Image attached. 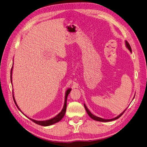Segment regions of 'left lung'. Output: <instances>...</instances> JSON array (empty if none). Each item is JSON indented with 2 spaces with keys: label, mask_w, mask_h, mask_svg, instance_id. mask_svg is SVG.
Returning <instances> with one entry per match:
<instances>
[{
  "label": "left lung",
  "mask_w": 147,
  "mask_h": 147,
  "mask_svg": "<svg viewBox=\"0 0 147 147\" xmlns=\"http://www.w3.org/2000/svg\"><path fill=\"white\" fill-rule=\"evenodd\" d=\"M125 45H126V48L128 49L130 51L131 53H132V50H131V46L129 45V43H128L126 40H125ZM134 97H135V96H134V97H133V99H134ZM84 108H85V109H86V111L87 113L88 114L89 116L90 117V118H91L93 119L96 120V121H102V122H109V121H113V120H115V119H117L119 118L120 117H121V115L124 113V112H125L126 110L127 109H126L125 110H124L123 111V112L121 113H120V114L118 115V116H117V117H115V118H112V119H103V118H100V117H96V116H95V115H92V114L90 112V111L88 110V109L87 108V107L86 106V105L84 104Z\"/></svg>",
  "instance_id": "obj_1"
}]
</instances>
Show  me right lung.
Here are the masks:
<instances>
[{
    "label": "right lung",
    "mask_w": 147,
    "mask_h": 147,
    "mask_svg": "<svg viewBox=\"0 0 147 147\" xmlns=\"http://www.w3.org/2000/svg\"><path fill=\"white\" fill-rule=\"evenodd\" d=\"M13 65H12V68H11V73H10V78H11V84H12V71H13ZM13 85V84H12ZM71 90L72 89L71 88H68L67 90H66V92H65V100H64V106H63V109H62V110L61 111V112L57 114L56 116H55V117H53L51 119H47V120H43V121H38V120H35V119H33L32 118H29L28 117L26 116V115H24L23 112H22V111L21 110V109L19 108L18 105L16 102L15 100V97H14V94H13V100H14V102L15 103L16 105V107H18V109H19V110L20 111V112L23 113L24 115H25V116L28 118L29 119H30L31 121H32L33 122H34L35 123H36L37 124H39V125H41V126H50V125H52V124H55L57 122H59V121H61V120L62 119V118H63L64 116V115L65 113V112H66V107H67V96L69 95V93L71 91Z\"/></svg>",
    "instance_id": "right-lung-1"
}]
</instances>
